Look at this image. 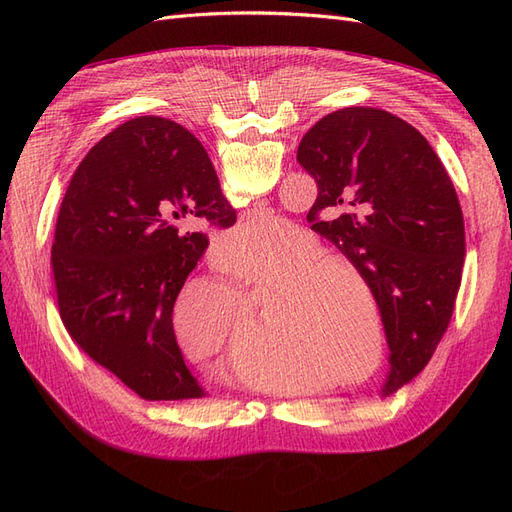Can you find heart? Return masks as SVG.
Returning <instances> with one entry per match:
<instances>
[{
    "instance_id": "1",
    "label": "heart",
    "mask_w": 512,
    "mask_h": 512,
    "mask_svg": "<svg viewBox=\"0 0 512 512\" xmlns=\"http://www.w3.org/2000/svg\"><path fill=\"white\" fill-rule=\"evenodd\" d=\"M284 226L275 213L247 215L230 241L252 252ZM327 254L312 232L288 226L265 252L230 256L226 269L239 284L269 292L247 339V359L292 376H320L322 386H342L380 365L384 314L363 269ZM173 327L192 352L222 354L243 335L247 307L235 290L196 284L179 297Z\"/></svg>"
}]
</instances>
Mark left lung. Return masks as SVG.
Masks as SVG:
<instances>
[{
	"instance_id": "obj_1",
	"label": "left lung",
	"mask_w": 512,
	"mask_h": 512,
	"mask_svg": "<svg viewBox=\"0 0 512 512\" xmlns=\"http://www.w3.org/2000/svg\"><path fill=\"white\" fill-rule=\"evenodd\" d=\"M297 160L318 185L312 228L376 288L391 350L389 395L421 374L453 316L466 258L453 181L421 132L367 106L316 121Z\"/></svg>"
}]
</instances>
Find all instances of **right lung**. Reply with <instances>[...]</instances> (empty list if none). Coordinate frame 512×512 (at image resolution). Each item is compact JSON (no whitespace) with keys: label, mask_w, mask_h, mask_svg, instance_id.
<instances>
[{"label":"right lung","mask_w":512,"mask_h":512,"mask_svg":"<svg viewBox=\"0 0 512 512\" xmlns=\"http://www.w3.org/2000/svg\"><path fill=\"white\" fill-rule=\"evenodd\" d=\"M188 215L222 228L237 222L205 147L164 117L130 119L91 147L57 215L61 322L147 401L205 395L173 329L177 294L209 245L205 232H179Z\"/></svg>","instance_id":"1"}]
</instances>
